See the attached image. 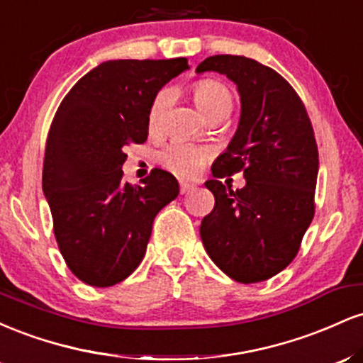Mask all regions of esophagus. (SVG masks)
<instances>
[{"mask_svg":"<svg viewBox=\"0 0 363 363\" xmlns=\"http://www.w3.org/2000/svg\"><path fill=\"white\" fill-rule=\"evenodd\" d=\"M179 189H181V194H186V193H189V191L194 189V184H189V182L181 181L179 182Z\"/></svg>","mask_w":363,"mask_h":363,"instance_id":"obj_1","label":"esophagus"}]
</instances>
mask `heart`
Segmentation results:
<instances>
[{
    "instance_id": "heart-1",
    "label": "heart",
    "mask_w": 363,
    "mask_h": 363,
    "mask_svg": "<svg viewBox=\"0 0 363 363\" xmlns=\"http://www.w3.org/2000/svg\"><path fill=\"white\" fill-rule=\"evenodd\" d=\"M191 95L198 109L206 116L208 119H223L234 109V94L225 85L223 82L215 78H203L191 85ZM170 94L169 90L157 91L148 109L147 124L150 133H155L160 129L164 121L165 111L169 107ZM210 150L205 147H196V145L174 141L162 152L160 160L169 170L182 177H193L201 170L203 165L210 158Z\"/></svg>"
}]
</instances>
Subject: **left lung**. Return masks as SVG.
I'll return each instance as SVG.
<instances>
[{
    "label": "left lung",
    "instance_id": "obj_1",
    "mask_svg": "<svg viewBox=\"0 0 363 363\" xmlns=\"http://www.w3.org/2000/svg\"><path fill=\"white\" fill-rule=\"evenodd\" d=\"M196 72L227 74L242 102L234 140L215 160L213 179L205 182L215 206L199 234L208 256L232 280L264 281L294 261L314 218V129L297 91L269 66L216 54ZM237 172L245 174L246 186L232 191L219 179Z\"/></svg>",
    "mask_w": 363,
    "mask_h": 363
}]
</instances>
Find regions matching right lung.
Here are the masks:
<instances>
[{
    "label": "right lung",
    "mask_w": 363,
    "mask_h": 363,
    "mask_svg": "<svg viewBox=\"0 0 363 363\" xmlns=\"http://www.w3.org/2000/svg\"><path fill=\"white\" fill-rule=\"evenodd\" d=\"M187 68L186 57L106 61L74 83L54 114L43 189L57 247L86 285L126 280L147 252L157 213L177 198L167 170L131 186L121 169L128 145L147 141L157 91Z\"/></svg>",
    "instance_id": "add662e5"
}]
</instances>
